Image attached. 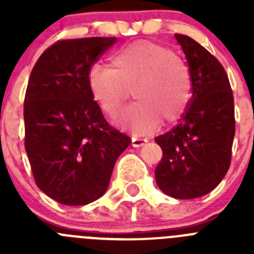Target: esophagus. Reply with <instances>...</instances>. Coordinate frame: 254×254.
<instances>
[{
    "label": "esophagus",
    "mask_w": 254,
    "mask_h": 254,
    "mask_svg": "<svg viewBox=\"0 0 254 254\" xmlns=\"http://www.w3.org/2000/svg\"><path fill=\"white\" fill-rule=\"evenodd\" d=\"M146 142H147V138L140 137V136H132V145H133L134 147L143 146Z\"/></svg>",
    "instance_id": "obj_1"
}]
</instances>
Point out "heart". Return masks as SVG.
Instances as JSON below:
<instances>
[{
  "label": "heart",
  "instance_id": "b5f03b06",
  "mask_svg": "<svg viewBox=\"0 0 254 254\" xmlns=\"http://www.w3.org/2000/svg\"><path fill=\"white\" fill-rule=\"evenodd\" d=\"M91 95L103 112L116 116L129 91L136 103L118 118L122 127L138 133L178 121L192 96V77L186 61L172 49L140 40L116 52L109 66L95 64L87 73Z\"/></svg>",
  "mask_w": 254,
  "mask_h": 254
}]
</instances>
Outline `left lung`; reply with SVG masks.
<instances>
[{
  "instance_id": "obj_1",
  "label": "left lung",
  "mask_w": 254,
  "mask_h": 254,
  "mask_svg": "<svg viewBox=\"0 0 254 254\" xmlns=\"http://www.w3.org/2000/svg\"><path fill=\"white\" fill-rule=\"evenodd\" d=\"M176 38L187 58L192 96L181 122L155 138L163 150L155 179L168 196L190 199L211 192L228 173L235 134L234 98L219 60L192 38Z\"/></svg>"
}]
</instances>
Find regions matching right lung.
<instances>
[{
	"label": "right lung",
	"instance_id": "add662e5",
	"mask_svg": "<svg viewBox=\"0 0 254 254\" xmlns=\"http://www.w3.org/2000/svg\"><path fill=\"white\" fill-rule=\"evenodd\" d=\"M116 40H58L31 69L24 99L25 150L37 186L62 205H87L103 196L131 142L107 122L87 84L90 67Z\"/></svg>",
	"mask_w": 254,
	"mask_h": 254
}]
</instances>
